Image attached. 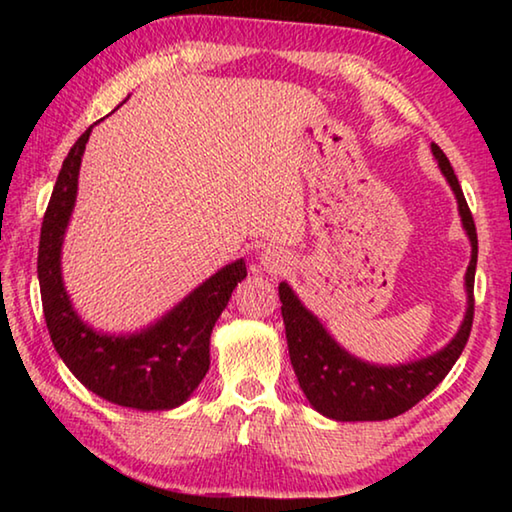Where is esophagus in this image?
Here are the masks:
<instances>
[{"label":"esophagus","instance_id":"34e87169","mask_svg":"<svg viewBox=\"0 0 512 512\" xmlns=\"http://www.w3.org/2000/svg\"><path fill=\"white\" fill-rule=\"evenodd\" d=\"M259 262H262V266L266 268V271H271V273H282L284 268H287L289 264V259L284 257V253H280V250H264L262 253V257H259Z\"/></svg>","mask_w":512,"mask_h":512}]
</instances>
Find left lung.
<instances>
[{
    "label": "left lung",
    "instance_id": "8db88e82",
    "mask_svg": "<svg viewBox=\"0 0 512 512\" xmlns=\"http://www.w3.org/2000/svg\"><path fill=\"white\" fill-rule=\"evenodd\" d=\"M440 171L445 173L449 187L454 189L463 228L470 237L472 259L465 273L467 311L458 334L436 354L427 359L400 363V366H375L345 352L320 320L302 305L287 282L280 284L282 318L287 329L289 357L296 372L302 393L318 413L339 422H366L388 420L402 415L411 406L424 400L461 357L474 320V273H476V225L470 207L458 185V178L447 155L438 144H431Z\"/></svg>",
    "mask_w": 512,
    "mask_h": 512
}]
</instances>
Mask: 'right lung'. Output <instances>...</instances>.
<instances>
[{
  "mask_svg": "<svg viewBox=\"0 0 512 512\" xmlns=\"http://www.w3.org/2000/svg\"><path fill=\"white\" fill-rule=\"evenodd\" d=\"M92 126L69 149L42 219L38 280L47 329L60 359L94 395L140 411L176 409L210 370V334L246 262L237 259L205 280L158 323L137 334L94 332L76 314L60 273V248L76 203L79 169Z\"/></svg>",
  "mask_w": 512,
  "mask_h": 512,
  "instance_id": "obj_1",
  "label": "right lung"
}]
</instances>
